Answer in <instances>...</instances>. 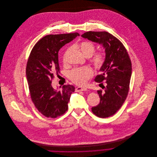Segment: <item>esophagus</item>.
I'll return each instance as SVG.
<instances>
[{
	"mask_svg": "<svg viewBox=\"0 0 157 157\" xmlns=\"http://www.w3.org/2000/svg\"><path fill=\"white\" fill-rule=\"evenodd\" d=\"M87 88H85V87H77L75 90L77 91V92H79V91H86L87 90Z\"/></svg>",
	"mask_w": 157,
	"mask_h": 157,
	"instance_id": "1",
	"label": "esophagus"
}]
</instances>
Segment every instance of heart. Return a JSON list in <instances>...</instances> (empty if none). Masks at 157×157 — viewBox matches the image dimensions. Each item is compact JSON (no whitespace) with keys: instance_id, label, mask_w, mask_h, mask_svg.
Returning <instances> with one entry per match:
<instances>
[{"instance_id":"b5f03b06","label":"heart","mask_w":157,"mask_h":157,"mask_svg":"<svg viewBox=\"0 0 157 157\" xmlns=\"http://www.w3.org/2000/svg\"><path fill=\"white\" fill-rule=\"evenodd\" d=\"M78 48L82 54L86 57H90L95 50V46L89 41H83L79 44ZM69 49L67 50L63 56V61L65 62L66 57ZM106 59V55L104 52H99L94 54L91 58V62L95 67L100 68L103 66ZM93 72L88 67H76L69 72V77L71 80L77 85H82L85 84L88 79L92 76Z\"/></svg>"}]
</instances>
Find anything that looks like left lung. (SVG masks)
Here are the masks:
<instances>
[{
    "instance_id": "obj_1",
    "label": "left lung",
    "mask_w": 157,
    "mask_h": 157,
    "mask_svg": "<svg viewBox=\"0 0 157 157\" xmlns=\"http://www.w3.org/2000/svg\"><path fill=\"white\" fill-rule=\"evenodd\" d=\"M82 37L102 45L106 59L95 81L102 84L103 90H97L100 98L99 104L92 108L98 117L107 118L114 115L124 102L129 88L132 64L126 49L115 37L106 31H88Z\"/></svg>"
}]
</instances>
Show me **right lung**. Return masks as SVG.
I'll return each instance as SVG.
<instances>
[{
  "label": "right lung",
  "instance_id": "1",
  "mask_svg": "<svg viewBox=\"0 0 157 157\" xmlns=\"http://www.w3.org/2000/svg\"><path fill=\"white\" fill-rule=\"evenodd\" d=\"M78 33L46 36L34 45L29 56L26 75L31 100L37 110L48 118H56L67 111L72 85L55 90L51 84L54 74L60 72L58 52Z\"/></svg>",
  "mask_w": 157,
  "mask_h": 157
}]
</instances>
